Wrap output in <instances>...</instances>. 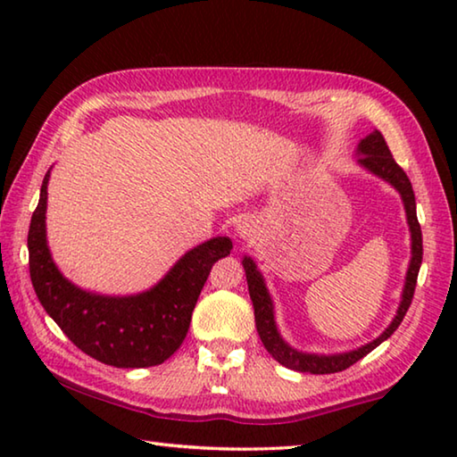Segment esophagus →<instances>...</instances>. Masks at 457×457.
Here are the masks:
<instances>
[{
    "instance_id": "1",
    "label": "esophagus",
    "mask_w": 457,
    "mask_h": 457,
    "mask_svg": "<svg viewBox=\"0 0 457 457\" xmlns=\"http://www.w3.org/2000/svg\"><path fill=\"white\" fill-rule=\"evenodd\" d=\"M256 234H258V226H256V221H253V220L244 218L242 221L237 223V236L242 239H252Z\"/></svg>"
}]
</instances>
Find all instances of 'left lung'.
Instances as JSON below:
<instances>
[{
  "label": "left lung",
  "mask_w": 457,
  "mask_h": 457,
  "mask_svg": "<svg viewBox=\"0 0 457 457\" xmlns=\"http://www.w3.org/2000/svg\"><path fill=\"white\" fill-rule=\"evenodd\" d=\"M357 154H359L357 163L362 169H367L369 173L377 175L378 179L386 181L399 191L401 199H403L409 231H411V260H409L403 294H401V303H399L395 319L391 320L389 327H386L381 335H378L375 340H370V343L359 346V349L346 351V353L316 354V353L296 351L294 346L286 343L280 335V330H278V327H276L274 303H272V298H270L264 276H262V272L258 270L256 262H253L250 256H244V260H242L244 270H245L247 290H250V298L253 304V316H256V328H258L262 343H264L266 351L272 354V357L280 362V365L288 367L292 370H300V373L328 375V373H338V370L349 369L362 357H367L370 351L377 349L383 340L389 338L393 332L397 330L401 320H403V316L407 314V308L411 306V300H413L417 274H420L421 260H423V239H421L420 221H417L415 195H413L411 181H409V177L405 175L403 169L395 163L389 146H386L385 138L381 133H378V130H373V133L362 138L357 146Z\"/></svg>",
  "instance_id": "left-lung-1"
}]
</instances>
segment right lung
Masks as SVG:
<instances>
[{
  "mask_svg": "<svg viewBox=\"0 0 457 457\" xmlns=\"http://www.w3.org/2000/svg\"><path fill=\"white\" fill-rule=\"evenodd\" d=\"M46 173L40 201L28 231L29 276L44 311L88 357L119 369L165 362L187 337L201 288L220 258L229 256L231 239L212 237L193 247L153 288L130 296L82 290L62 276L46 239Z\"/></svg>",
  "mask_w": 457,
  "mask_h": 457,
  "instance_id": "obj_1",
  "label": "right lung"
}]
</instances>
